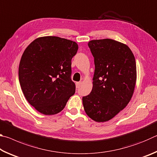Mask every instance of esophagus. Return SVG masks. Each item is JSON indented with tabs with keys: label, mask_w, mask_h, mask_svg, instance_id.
Instances as JSON below:
<instances>
[{
	"label": "esophagus",
	"mask_w": 157,
	"mask_h": 157,
	"mask_svg": "<svg viewBox=\"0 0 157 157\" xmlns=\"http://www.w3.org/2000/svg\"><path fill=\"white\" fill-rule=\"evenodd\" d=\"M81 84H82V82H76V88H79V87H80V86H81Z\"/></svg>",
	"instance_id": "34e87169"
}]
</instances>
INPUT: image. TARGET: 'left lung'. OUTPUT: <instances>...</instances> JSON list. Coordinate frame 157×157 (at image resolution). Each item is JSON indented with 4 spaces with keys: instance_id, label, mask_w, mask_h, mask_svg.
Instances as JSON below:
<instances>
[{
    "instance_id": "obj_1",
    "label": "left lung",
    "mask_w": 157,
    "mask_h": 157,
    "mask_svg": "<svg viewBox=\"0 0 157 157\" xmlns=\"http://www.w3.org/2000/svg\"><path fill=\"white\" fill-rule=\"evenodd\" d=\"M95 72L91 92L82 98L85 112L92 120H111L126 107L136 81V65L125 44L110 39L90 41Z\"/></svg>"
}]
</instances>
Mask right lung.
<instances>
[{
  "instance_id": "obj_1",
  "label": "right lung",
  "mask_w": 157,
  "mask_h": 157,
  "mask_svg": "<svg viewBox=\"0 0 157 157\" xmlns=\"http://www.w3.org/2000/svg\"><path fill=\"white\" fill-rule=\"evenodd\" d=\"M78 50L75 41L51 36L36 39L26 48L18 79L26 100L40 113L60 112L75 94L71 59Z\"/></svg>"
}]
</instances>
